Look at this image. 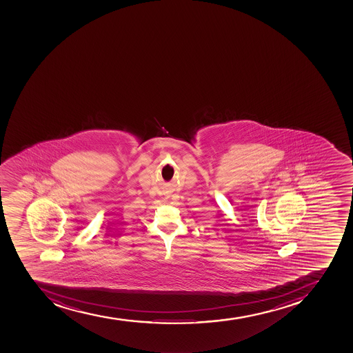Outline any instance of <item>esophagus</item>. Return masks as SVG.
Listing matches in <instances>:
<instances>
[{
    "label": "esophagus",
    "mask_w": 353,
    "mask_h": 353,
    "mask_svg": "<svg viewBox=\"0 0 353 353\" xmlns=\"http://www.w3.org/2000/svg\"><path fill=\"white\" fill-rule=\"evenodd\" d=\"M35 276H37V274H35Z\"/></svg>",
    "instance_id": "34e87169"
}]
</instances>
